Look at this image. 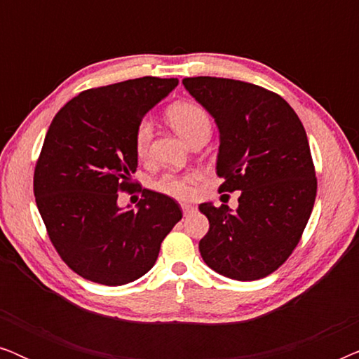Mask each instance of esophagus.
Here are the masks:
<instances>
[{
    "mask_svg": "<svg viewBox=\"0 0 359 359\" xmlns=\"http://www.w3.org/2000/svg\"><path fill=\"white\" fill-rule=\"evenodd\" d=\"M181 209H183V214H184V215L193 214L194 210H196L194 205H193V204H188V203H183V204H181Z\"/></svg>",
    "mask_w": 359,
    "mask_h": 359,
    "instance_id": "esophagus-1",
    "label": "esophagus"
}]
</instances>
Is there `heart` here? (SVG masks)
I'll return each mask as SVG.
<instances>
[{"instance_id": "b5f03b06", "label": "heart", "mask_w": 359, "mask_h": 359, "mask_svg": "<svg viewBox=\"0 0 359 359\" xmlns=\"http://www.w3.org/2000/svg\"><path fill=\"white\" fill-rule=\"evenodd\" d=\"M166 119L171 127L191 145L199 137L209 135L212 121L203 106L193 101H178L168 106ZM151 124L142 121L134 132V151L139 158L149 155L151 142ZM198 180L196 173H163L154 181V189L176 199H188L193 194V184Z\"/></svg>"}]
</instances>
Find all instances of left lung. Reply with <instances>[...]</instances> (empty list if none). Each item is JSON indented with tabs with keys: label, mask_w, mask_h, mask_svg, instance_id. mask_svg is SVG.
Here are the masks:
<instances>
[{
	"label": "left lung",
	"mask_w": 359,
	"mask_h": 359,
	"mask_svg": "<svg viewBox=\"0 0 359 359\" xmlns=\"http://www.w3.org/2000/svg\"><path fill=\"white\" fill-rule=\"evenodd\" d=\"M183 85L217 122L219 191H240L238 209L199 205L209 219L201 257L237 281L262 279L301 242L317 194L307 134L281 96L229 78H184Z\"/></svg>",
	"instance_id": "8db88e82"
}]
</instances>
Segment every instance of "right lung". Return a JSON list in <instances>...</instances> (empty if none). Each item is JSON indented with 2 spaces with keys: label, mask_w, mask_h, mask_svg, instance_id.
Instances as JSON below:
<instances>
[{
  "label": "right lung",
  "mask_w": 359,
  "mask_h": 359,
  "mask_svg": "<svg viewBox=\"0 0 359 359\" xmlns=\"http://www.w3.org/2000/svg\"><path fill=\"white\" fill-rule=\"evenodd\" d=\"M176 85V78L142 76L91 88L48 127L34 196L53 248L88 281L122 286L144 276L183 217L175 199L142 188L139 210L117 208L119 193L137 186L135 127Z\"/></svg>",
  "instance_id": "add662e5"
}]
</instances>
